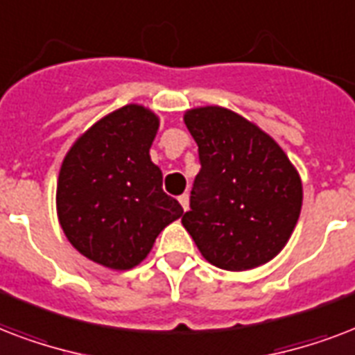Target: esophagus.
<instances>
[{
	"label": "esophagus",
	"instance_id": "obj_1",
	"mask_svg": "<svg viewBox=\"0 0 355 355\" xmlns=\"http://www.w3.org/2000/svg\"><path fill=\"white\" fill-rule=\"evenodd\" d=\"M180 203H181V207H183V211H187V209H189V194H181Z\"/></svg>",
	"mask_w": 355,
	"mask_h": 355
}]
</instances>
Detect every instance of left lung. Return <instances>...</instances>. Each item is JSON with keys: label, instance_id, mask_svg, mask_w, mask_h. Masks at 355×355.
Instances as JSON below:
<instances>
[{"label": "left lung", "instance_id": "8db88e82", "mask_svg": "<svg viewBox=\"0 0 355 355\" xmlns=\"http://www.w3.org/2000/svg\"><path fill=\"white\" fill-rule=\"evenodd\" d=\"M202 168L181 222L211 265L248 270L276 257L302 209L298 172L276 142L222 107L187 111Z\"/></svg>", "mask_w": 355, "mask_h": 355}]
</instances>
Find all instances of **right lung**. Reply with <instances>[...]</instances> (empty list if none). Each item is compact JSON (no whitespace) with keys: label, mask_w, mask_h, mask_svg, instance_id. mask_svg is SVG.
I'll list each match as a JSON object with an SVG mask.
<instances>
[{"label":"right lung","mask_w":355,"mask_h":355,"mask_svg":"<svg viewBox=\"0 0 355 355\" xmlns=\"http://www.w3.org/2000/svg\"><path fill=\"white\" fill-rule=\"evenodd\" d=\"M159 120L140 105L101 118L72 146L57 183L62 232L79 254L109 268L139 265L183 215L150 159Z\"/></svg>","instance_id":"1"}]
</instances>
